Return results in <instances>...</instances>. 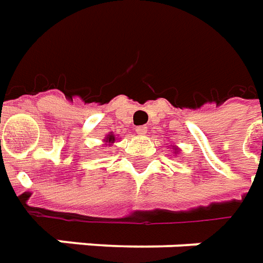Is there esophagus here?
I'll list each match as a JSON object with an SVG mask.
<instances>
[{
  "mask_svg": "<svg viewBox=\"0 0 263 263\" xmlns=\"http://www.w3.org/2000/svg\"><path fill=\"white\" fill-rule=\"evenodd\" d=\"M136 132H137V135L139 136L147 135V126H139V127L136 128Z\"/></svg>",
  "mask_w": 263,
  "mask_h": 263,
  "instance_id": "1",
  "label": "esophagus"
}]
</instances>
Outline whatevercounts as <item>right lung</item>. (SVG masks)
I'll list each match as a JSON object with an SVG mask.
<instances>
[{
    "mask_svg": "<svg viewBox=\"0 0 263 263\" xmlns=\"http://www.w3.org/2000/svg\"><path fill=\"white\" fill-rule=\"evenodd\" d=\"M113 140H115V137H113V136H109V137H107V141H109V143H111Z\"/></svg>",
    "mask_w": 263,
    "mask_h": 263,
    "instance_id": "1",
    "label": "right lung"
}]
</instances>
